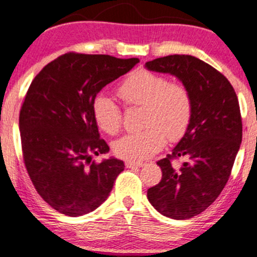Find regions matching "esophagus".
<instances>
[{
    "label": "esophagus",
    "instance_id": "obj_1",
    "mask_svg": "<svg viewBox=\"0 0 257 257\" xmlns=\"http://www.w3.org/2000/svg\"><path fill=\"white\" fill-rule=\"evenodd\" d=\"M144 162H134V161H126L125 167L126 168H134V167H143Z\"/></svg>",
    "mask_w": 257,
    "mask_h": 257
}]
</instances>
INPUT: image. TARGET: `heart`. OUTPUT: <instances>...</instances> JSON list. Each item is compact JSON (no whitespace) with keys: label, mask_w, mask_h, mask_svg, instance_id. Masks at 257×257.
<instances>
[{"label":"heart","mask_w":257,"mask_h":257,"mask_svg":"<svg viewBox=\"0 0 257 257\" xmlns=\"http://www.w3.org/2000/svg\"><path fill=\"white\" fill-rule=\"evenodd\" d=\"M117 95L125 107L142 106L140 123L144 129L129 133L113 143L114 155L126 161L150 159L165 146L166 139L177 142L187 133L193 117L190 90L179 81H168L162 74L137 69L117 87ZM92 115L97 126L114 135L122 128L119 106L106 95L92 100Z\"/></svg>","instance_id":"heart-1"}]
</instances>
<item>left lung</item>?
I'll return each instance as SVG.
<instances>
[{
	"mask_svg": "<svg viewBox=\"0 0 257 257\" xmlns=\"http://www.w3.org/2000/svg\"><path fill=\"white\" fill-rule=\"evenodd\" d=\"M146 68L170 73L190 90L193 117L171 155L157 161L162 179L148 190L163 216L188 219L212 204L229 179L243 137L240 107L232 84L222 73L189 55L146 62ZM185 158L179 168L174 159Z\"/></svg>",
	"mask_w": 257,
	"mask_h": 257,
	"instance_id": "8db88e82",
	"label": "left lung"
}]
</instances>
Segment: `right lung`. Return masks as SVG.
Instances as JSON below:
<instances>
[{
    "instance_id": "obj_1",
    "label": "right lung",
    "mask_w": 257,
    "mask_h": 257,
    "mask_svg": "<svg viewBox=\"0 0 257 257\" xmlns=\"http://www.w3.org/2000/svg\"><path fill=\"white\" fill-rule=\"evenodd\" d=\"M139 58L68 52L34 78L19 113L22 152L36 191L51 207L81 216L108 197L123 161L96 163L108 145L98 134L92 100Z\"/></svg>"
}]
</instances>
